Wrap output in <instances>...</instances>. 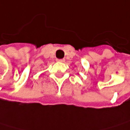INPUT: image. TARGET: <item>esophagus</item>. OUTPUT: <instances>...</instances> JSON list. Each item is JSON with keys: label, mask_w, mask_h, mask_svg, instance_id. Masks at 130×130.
Masks as SVG:
<instances>
[{"label": "esophagus", "mask_w": 130, "mask_h": 130, "mask_svg": "<svg viewBox=\"0 0 130 130\" xmlns=\"http://www.w3.org/2000/svg\"><path fill=\"white\" fill-rule=\"evenodd\" d=\"M56 61H59V62H64V59H57Z\"/></svg>", "instance_id": "esophagus-1"}]
</instances>
